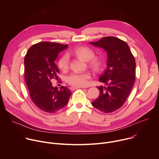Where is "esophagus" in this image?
<instances>
[{"label":"esophagus","instance_id":"34e87169","mask_svg":"<svg viewBox=\"0 0 159 159\" xmlns=\"http://www.w3.org/2000/svg\"><path fill=\"white\" fill-rule=\"evenodd\" d=\"M81 88H83L82 86H72L71 88H70V89H71L72 90H75L76 89H81Z\"/></svg>","mask_w":159,"mask_h":159}]
</instances>
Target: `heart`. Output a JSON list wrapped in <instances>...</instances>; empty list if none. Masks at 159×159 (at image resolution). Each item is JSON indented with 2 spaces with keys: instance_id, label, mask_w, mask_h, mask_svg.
<instances>
[{
  "instance_id": "b5f03b06",
  "label": "heart",
  "mask_w": 159,
  "mask_h": 159,
  "mask_svg": "<svg viewBox=\"0 0 159 159\" xmlns=\"http://www.w3.org/2000/svg\"><path fill=\"white\" fill-rule=\"evenodd\" d=\"M70 54H75L86 61L92 59L91 64L94 67H98L100 65V61L97 58L92 59L94 57L93 51L87 47H79L70 52ZM69 64V58L67 54L62 56L58 62L59 67L62 70H66L68 69ZM90 77L91 75L89 72H74L67 76V81L74 86H85L88 84V80Z\"/></svg>"
}]
</instances>
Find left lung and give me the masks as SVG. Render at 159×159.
<instances>
[{
  "label": "left lung",
  "instance_id": "obj_1",
  "mask_svg": "<svg viewBox=\"0 0 159 159\" xmlns=\"http://www.w3.org/2000/svg\"><path fill=\"white\" fill-rule=\"evenodd\" d=\"M107 53V68L99 81L105 86H97L99 97L92 105L105 112H112L125 103L135 80L136 62L128 45L116 37H103L96 42H89Z\"/></svg>",
  "mask_w": 159,
  "mask_h": 159
}]
</instances>
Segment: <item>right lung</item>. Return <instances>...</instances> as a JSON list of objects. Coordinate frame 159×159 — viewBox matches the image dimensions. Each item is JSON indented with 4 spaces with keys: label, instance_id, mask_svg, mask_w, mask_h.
Listing matches in <instances>:
<instances>
[{
    "label": "right lung",
    "instance_id": "right-lung-1",
    "mask_svg": "<svg viewBox=\"0 0 159 159\" xmlns=\"http://www.w3.org/2000/svg\"><path fill=\"white\" fill-rule=\"evenodd\" d=\"M67 45L40 42L32 45L25 57V78L33 102L43 111L55 113L67 104L71 92L66 86H52L59 70L55 61Z\"/></svg>",
    "mask_w": 159,
    "mask_h": 159
}]
</instances>
